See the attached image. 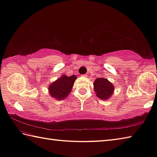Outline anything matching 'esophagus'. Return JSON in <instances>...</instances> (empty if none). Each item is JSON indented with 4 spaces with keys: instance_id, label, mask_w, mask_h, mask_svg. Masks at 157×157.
Here are the masks:
<instances>
[{
    "instance_id": "obj_1",
    "label": "esophagus",
    "mask_w": 157,
    "mask_h": 157,
    "mask_svg": "<svg viewBox=\"0 0 157 157\" xmlns=\"http://www.w3.org/2000/svg\"><path fill=\"white\" fill-rule=\"evenodd\" d=\"M83 76H84V77H87V76H88V75H87V74H85V75H82Z\"/></svg>"
}]
</instances>
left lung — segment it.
Listing matches in <instances>:
<instances>
[{
    "label": "left lung",
    "mask_w": 157,
    "mask_h": 157,
    "mask_svg": "<svg viewBox=\"0 0 157 157\" xmlns=\"http://www.w3.org/2000/svg\"><path fill=\"white\" fill-rule=\"evenodd\" d=\"M94 91L96 96L102 100H107L114 94V88L113 82L106 78H97L94 82Z\"/></svg>",
    "instance_id": "obj_1"
}]
</instances>
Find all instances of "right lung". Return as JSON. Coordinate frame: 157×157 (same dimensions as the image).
Here are the masks:
<instances>
[{
    "label": "right lung",
    "instance_id": "right-lung-1",
    "mask_svg": "<svg viewBox=\"0 0 157 157\" xmlns=\"http://www.w3.org/2000/svg\"><path fill=\"white\" fill-rule=\"evenodd\" d=\"M76 78L77 77L75 75L68 76L66 75H63L48 86V93L50 96L55 98L56 100L59 101L64 100L71 92Z\"/></svg>",
    "mask_w": 157,
    "mask_h": 157
}]
</instances>
